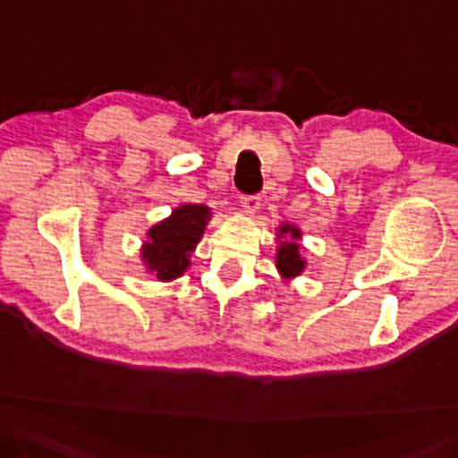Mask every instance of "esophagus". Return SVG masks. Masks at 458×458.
Returning <instances> with one entry per match:
<instances>
[{"label": "esophagus", "instance_id": "esophagus-1", "mask_svg": "<svg viewBox=\"0 0 458 458\" xmlns=\"http://www.w3.org/2000/svg\"><path fill=\"white\" fill-rule=\"evenodd\" d=\"M259 206H261V197L259 195H247L241 199V208L244 214H255Z\"/></svg>", "mask_w": 458, "mask_h": 458}]
</instances>
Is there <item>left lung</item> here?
Here are the masks:
<instances>
[{
  "label": "left lung",
  "mask_w": 458,
  "mask_h": 458,
  "mask_svg": "<svg viewBox=\"0 0 458 458\" xmlns=\"http://www.w3.org/2000/svg\"><path fill=\"white\" fill-rule=\"evenodd\" d=\"M277 234V249H276V267L284 282H292V279L302 276L306 269V259L302 257V230L292 224L284 222L276 228Z\"/></svg>",
  "instance_id": "1"
}]
</instances>
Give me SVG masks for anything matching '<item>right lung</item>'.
<instances>
[{
	"label": "right lung",
	"mask_w": 458,
	"mask_h": 458,
	"mask_svg": "<svg viewBox=\"0 0 458 458\" xmlns=\"http://www.w3.org/2000/svg\"><path fill=\"white\" fill-rule=\"evenodd\" d=\"M211 220V209L203 203H182L173 214L156 222L146 232L141 261L146 271L160 282H173L191 267V255L199 244Z\"/></svg>",
	"instance_id": "add662e5"
}]
</instances>
